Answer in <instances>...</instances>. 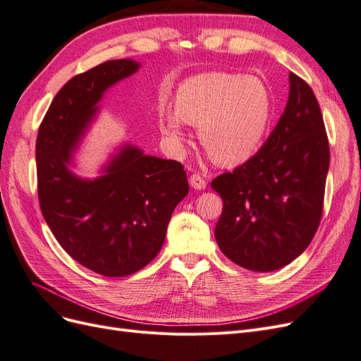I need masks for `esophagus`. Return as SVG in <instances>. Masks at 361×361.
<instances>
[{
	"label": "esophagus",
	"instance_id": "1",
	"mask_svg": "<svg viewBox=\"0 0 361 361\" xmlns=\"http://www.w3.org/2000/svg\"><path fill=\"white\" fill-rule=\"evenodd\" d=\"M190 185L194 190H204L206 188V180L200 176L199 173H192L190 176Z\"/></svg>",
	"mask_w": 361,
	"mask_h": 361
}]
</instances>
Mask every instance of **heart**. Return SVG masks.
<instances>
[{
	"mask_svg": "<svg viewBox=\"0 0 361 361\" xmlns=\"http://www.w3.org/2000/svg\"><path fill=\"white\" fill-rule=\"evenodd\" d=\"M274 113L271 92L253 76L206 72L185 80L174 94V111L158 114L167 143L180 150L183 122L199 128L203 149L220 166H236L253 157Z\"/></svg>",
	"mask_w": 361,
	"mask_h": 361,
	"instance_id": "1",
	"label": "heart"
}]
</instances>
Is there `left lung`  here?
Returning <instances> with one entry per match:
<instances>
[{
	"label": "left lung",
	"mask_w": 361,
	"mask_h": 361,
	"mask_svg": "<svg viewBox=\"0 0 361 361\" xmlns=\"http://www.w3.org/2000/svg\"><path fill=\"white\" fill-rule=\"evenodd\" d=\"M289 82L285 113L264 146L211 183L223 199L216 244L250 271L290 264L309 247L322 216L329 137L310 85L295 73Z\"/></svg>",
	"instance_id": "8db88e82"
}]
</instances>
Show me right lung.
Instances as JSON below:
<instances>
[{
    "label": "right lung",
    "mask_w": 361,
    "mask_h": 361,
    "mask_svg": "<svg viewBox=\"0 0 361 361\" xmlns=\"http://www.w3.org/2000/svg\"><path fill=\"white\" fill-rule=\"evenodd\" d=\"M138 68L129 59L110 60L75 75L54 97L36 140L43 218L71 257L105 277L130 276L157 257L174 207L190 190L180 162L134 146L120 150L94 180L68 169L104 92Z\"/></svg>",
    "instance_id": "right-lung-1"
}]
</instances>
